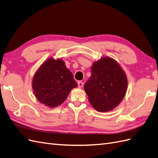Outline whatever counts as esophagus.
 <instances>
[{
    "instance_id": "obj_1",
    "label": "esophagus",
    "mask_w": 158,
    "mask_h": 158,
    "mask_svg": "<svg viewBox=\"0 0 158 158\" xmlns=\"http://www.w3.org/2000/svg\"><path fill=\"white\" fill-rule=\"evenodd\" d=\"M77 84H78V87H79V88H81V87H83V83L82 81H78Z\"/></svg>"
}]
</instances>
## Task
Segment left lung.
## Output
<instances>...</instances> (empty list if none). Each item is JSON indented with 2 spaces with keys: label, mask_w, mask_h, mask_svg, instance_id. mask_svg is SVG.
<instances>
[{
  "label": "left lung",
  "mask_w": 158,
  "mask_h": 158,
  "mask_svg": "<svg viewBox=\"0 0 158 158\" xmlns=\"http://www.w3.org/2000/svg\"><path fill=\"white\" fill-rule=\"evenodd\" d=\"M127 79L122 68L115 60L105 56L91 67V75L84 85L88 99L95 110L111 111L124 98Z\"/></svg>",
  "instance_id": "1"
}]
</instances>
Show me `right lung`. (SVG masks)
Instances as JSON below:
<instances>
[{
    "instance_id": "1",
    "label": "right lung",
    "mask_w": 158,
    "mask_h": 158,
    "mask_svg": "<svg viewBox=\"0 0 158 158\" xmlns=\"http://www.w3.org/2000/svg\"><path fill=\"white\" fill-rule=\"evenodd\" d=\"M32 87L39 102L52 108L63 103L77 84L62 59L49 58L36 71Z\"/></svg>"
}]
</instances>
